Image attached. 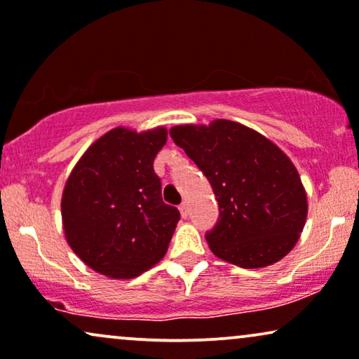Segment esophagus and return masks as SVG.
<instances>
[{
  "mask_svg": "<svg viewBox=\"0 0 359 359\" xmlns=\"http://www.w3.org/2000/svg\"><path fill=\"white\" fill-rule=\"evenodd\" d=\"M179 210H180V215H182L184 219H185V217L189 215V205H187V202H182V203H180V205H179Z\"/></svg>",
  "mask_w": 359,
  "mask_h": 359,
  "instance_id": "esophagus-1",
  "label": "esophagus"
}]
</instances>
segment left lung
Masks as SVG:
<instances>
[{
	"mask_svg": "<svg viewBox=\"0 0 359 359\" xmlns=\"http://www.w3.org/2000/svg\"><path fill=\"white\" fill-rule=\"evenodd\" d=\"M170 137L203 172L219 202V224L205 235L213 255L242 269H263L292 252L305 226L308 198L287 154L226 119L174 126Z\"/></svg>",
	"mask_w": 359,
	"mask_h": 359,
	"instance_id": "8db88e82",
	"label": "left lung"
}]
</instances>
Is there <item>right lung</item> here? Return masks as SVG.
<instances>
[{
	"label": "right lung",
	"instance_id": "right-lung-1",
	"mask_svg": "<svg viewBox=\"0 0 359 359\" xmlns=\"http://www.w3.org/2000/svg\"><path fill=\"white\" fill-rule=\"evenodd\" d=\"M167 129L116 127L88 147L61 198L67 245L89 269L135 278L164 258L180 213L162 201L154 158Z\"/></svg>",
	"mask_w": 359,
	"mask_h": 359
}]
</instances>
